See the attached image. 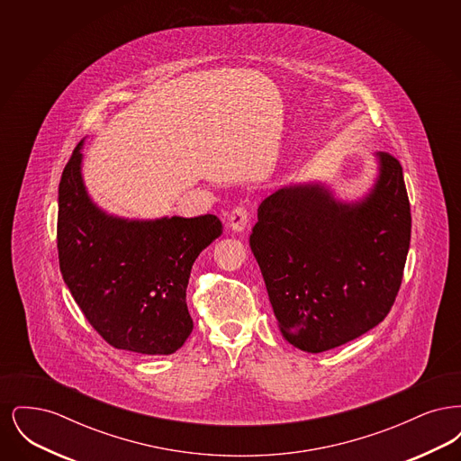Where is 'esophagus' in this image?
Masks as SVG:
<instances>
[{
  "mask_svg": "<svg viewBox=\"0 0 461 461\" xmlns=\"http://www.w3.org/2000/svg\"><path fill=\"white\" fill-rule=\"evenodd\" d=\"M228 224L231 230H235L237 233L243 231L249 226V211L245 207H235L228 218Z\"/></svg>",
  "mask_w": 461,
  "mask_h": 461,
  "instance_id": "1",
  "label": "esophagus"
}]
</instances>
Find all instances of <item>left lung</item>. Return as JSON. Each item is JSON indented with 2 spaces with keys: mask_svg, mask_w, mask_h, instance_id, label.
Wrapping results in <instances>:
<instances>
[{
  "mask_svg": "<svg viewBox=\"0 0 461 461\" xmlns=\"http://www.w3.org/2000/svg\"><path fill=\"white\" fill-rule=\"evenodd\" d=\"M378 175L357 200L321 181L263 200L250 235L278 329L294 348L323 352L376 327L399 292L411 239L402 167L375 154Z\"/></svg>",
  "mask_w": 461,
  "mask_h": 461,
  "instance_id": "1",
  "label": "left lung"
}]
</instances>
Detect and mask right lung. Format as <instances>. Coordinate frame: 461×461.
<instances>
[{
    "label": "right lung",
    "instance_id": "add662e5",
    "mask_svg": "<svg viewBox=\"0 0 461 461\" xmlns=\"http://www.w3.org/2000/svg\"><path fill=\"white\" fill-rule=\"evenodd\" d=\"M81 141L59 186L57 247L64 282L112 348L167 356L194 330L186 286L198 254L221 237L214 214L128 220L88 195Z\"/></svg>",
    "mask_w": 461,
    "mask_h": 461
}]
</instances>
